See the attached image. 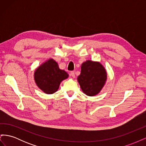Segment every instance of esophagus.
<instances>
[{
    "label": "esophagus",
    "mask_w": 146,
    "mask_h": 146,
    "mask_svg": "<svg viewBox=\"0 0 146 146\" xmlns=\"http://www.w3.org/2000/svg\"><path fill=\"white\" fill-rule=\"evenodd\" d=\"M70 76H72L73 78H75V77H76V76H75V72L74 71H71L70 72Z\"/></svg>",
    "instance_id": "obj_1"
}]
</instances>
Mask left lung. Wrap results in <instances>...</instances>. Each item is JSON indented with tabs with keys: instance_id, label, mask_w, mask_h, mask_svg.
Wrapping results in <instances>:
<instances>
[{
	"instance_id": "left-lung-1",
	"label": "left lung",
	"mask_w": 146,
	"mask_h": 146,
	"mask_svg": "<svg viewBox=\"0 0 146 146\" xmlns=\"http://www.w3.org/2000/svg\"><path fill=\"white\" fill-rule=\"evenodd\" d=\"M107 80V70L99 61L87 60L82 64L77 81L84 94L88 96L98 94Z\"/></svg>"
}]
</instances>
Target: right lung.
I'll return each instance as SVG.
<instances>
[{"instance_id":"right-lung-1","label":"right lung","mask_w":146,"mask_h":146,"mask_svg":"<svg viewBox=\"0 0 146 146\" xmlns=\"http://www.w3.org/2000/svg\"><path fill=\"white\" fill-rule=\"evenodd\" d=\"M69 77L65 70L60 69L56 61L49 58L35 70L34 80L37 86L44 93L54 94L58 91L61 82Z\"/></svg>"}]
</instances>
